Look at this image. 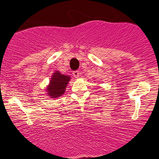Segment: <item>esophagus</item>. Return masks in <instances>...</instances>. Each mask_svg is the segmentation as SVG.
<instances>
[{
    "label": "esophagus",
    "mask_w": 159,
    "mask_h": 159,
    "mask_svg": "<svg viewBox=\"0 0 159 159\" xmlns=\"http://www.w3.org/2000/svg\"><path fill=\"white\" fill-rule=\"evenodd\" d=\"M73 76L75 78H79L80 76V71H78V70H74V71H73Z\"/></svg>",
    "instance_id": "34e87169"
}]
</instances>
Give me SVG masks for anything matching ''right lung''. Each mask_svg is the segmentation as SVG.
<instances>
[{
  "label": "right lung",
  "mask_w": 159,
  "mask_h": 159,
  "mask_svg": "<svg viewBox=\"0 0 159 159\" xmlns=\"http://www.w3.org/2000/svg\"><path fill=\"white\" fill-rule=\"evenodd\" d=\"M70 80V77L69 76L61 74L59 71L54 72L51 76V80H50L49 85H48L47 88L48 96L53 99L59 98L64 94L65 89Z\"/></svg>",
  "instance_id": "1"
}]
</instances>
